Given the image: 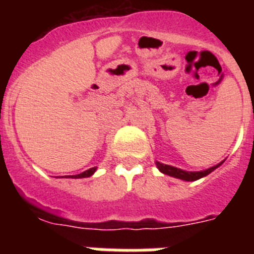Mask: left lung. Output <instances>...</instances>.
Masks as SVG:
<instances>
[{
	"mask_svg": "<svg viewBox=\"0 0 254 254\" xmlns=\"http://www.w3.org/2000/svg\"><path fill=\"white\" fill-rule=\"evenodd\" d=\"M221 163L215 165V167H211L206 170H201V172H186V170H182L179 168L172 167V165H167V164H161L159 161H156V167L159 168L161 173L167 174V176L174 177V178L183 179V181H197V179L202 178V177H206L207 174H210L211 172H214L217 167H220Z\"/></svg>",
	"mask_w": 254,
	"mask_h": 254,
	"instance_id": "obj_1",
	"label": "left lung"
}]
</instances>
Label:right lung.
Segmentation results:
<instances>
[{
    "mask_svg": "<svg viewBox=\"0 0 254 254\" xmlns=\"http://www.w3.org/2000/svg\"><path fill=\"white\" fill-rule=\"evenodd\" d=\"M96 168H90V169L85 170V172L80 173V174H76V176H66V178H87V177H91L95 173Z\"/></svg>",
    "mask_w": 254,
    "mask_h": 254,
    "instance_id": "1",
    "label": "right lung"
}]
</instances>
